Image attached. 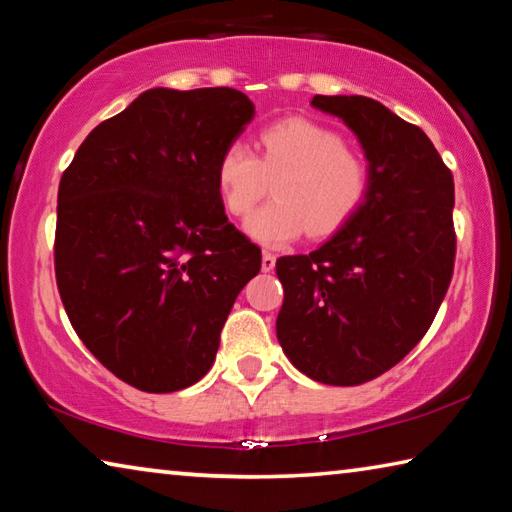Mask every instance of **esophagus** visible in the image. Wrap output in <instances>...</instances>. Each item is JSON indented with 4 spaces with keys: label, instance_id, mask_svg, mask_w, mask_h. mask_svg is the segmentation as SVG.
Returning <instances> with one entry per match:
<instances>
[{
    "label": "esophagus",
    "instance_id": "esophagus-1",
    "mask_svg": "<svg viewBox=\"0 0 512 512\" xmlns=\"http://www.w3.org/2000/svg\"><path fill=\"white\" fill-rule=\"evenodd\" d=\"M273 268H275V255L273 253H264L262 255V271L268 273V271H273Z\"/></svg>",
    "mask_w": 512,
    "mask_h": 512
}]
</instances>
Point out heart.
I'll return each instance as SVG.
<instances>
[{
  "label": "heart",
  "instance_id": "1",
  "mask_svg": "<svg viewBox=\"0 0 512 512\" xmlns=\"http://www.w3.org/2000/svg\"><path fill=\"white\" fill-rule=\"evenodd\" d=\"M275 201L246 223V232L264 246H284L302 232L327 237L357 214L370 194L366 158L343 137L307 117H287L259 135V158L244 142L221 151L214 169L216 194L225 212L244 219L275 178Z\"/></svg>",
  "mask_w": 512,
  "mask_h": 512
}]
</instances>
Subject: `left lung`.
Here are the masks:
<instances>
[{
	"label": "left lung",
	"instance_id": "left-lung-1",
	"mask_svg": "<svg viewBox=\"0 0 512 512\" xmlns=\"http://www.w3.org/2000/svg\"><path fill=\"white\" fill-rule=\"evenodd\" d=\"M311 106L359 137L370 194L314 253L277 259V341L307 377L359 386L400 363L438 314L456 257L454 178L422 128L379 101L316 94Z\"/></svg>",
	"mask_w": 512,
	"mask_h": 512
}]
</instances>
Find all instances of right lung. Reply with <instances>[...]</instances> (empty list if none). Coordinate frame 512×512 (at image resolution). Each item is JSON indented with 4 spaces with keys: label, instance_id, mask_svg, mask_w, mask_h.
I'll return each instance as SVG.
<instances>
[{
    "label": "right lung",
    "instance_id": "1",
    "mask_svg": "<svg viewBox=\"0 0 512 512\" xmlns=\"http://www.w3.org/2000/svg\"><path fill=\"white\" fill-rule=\"evenodd\" d=\"M255 106L232 88L142 92L94 128L58 187L56 284L112 375L173 393L212 368L262 250L228 221L214 169Z\"/></svg>",
    "mask_w": 512,
    "mask_h": 512
}]
</instances>
